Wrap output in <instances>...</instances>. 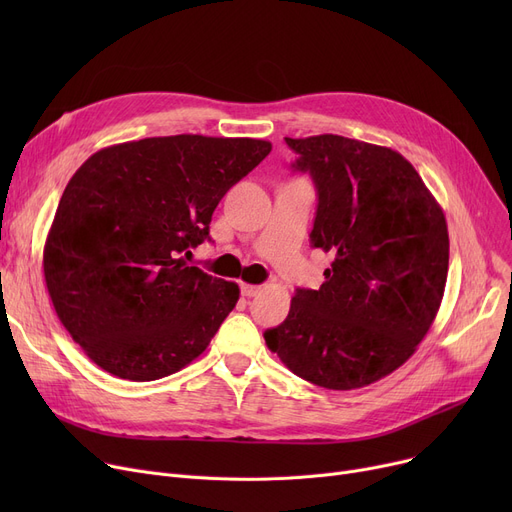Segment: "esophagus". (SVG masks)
I'll list each match as a JSON object with an SVG mask.
<instances>
[{
	"label": "esophagus",
	"mask_w": 512,
	"mask_h": 512,
	"mask_svg": "<svg viewBox=\"0 0 512 512\" xmlns=\"http://www.w3.org/2000/svg\"><path fill=\"white\" fill-rule=\"evenodd\" d=\"M240 292H242V297L251 299V297H255V294H259V292H261V286H255V284H242V286H240Z\"/></svg>",
	"instance_id": "esophagus-1"
}]
</instances>
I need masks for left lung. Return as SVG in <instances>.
Wrapping results in <instances>:
<instances>
[{
    "label": "left lung",
    "instance_id": "obj_1",
    "mask_svg": "<svg viewBox=\"0 0 512 512\" xmlns=\"http://www.w3.org/2000/svg\"><path fill=\"white\" fill-rule=\"evenodd\" d=\"M286 145L317 188L313 247L336 257L319 290L297 288L263 338L299 378L363 388L405 363L434 324L448 276L444 211L390 147L338 134Z\"/></svg>",
    "mask_w": 512,
    "mask_h": 512
}]
</instances>
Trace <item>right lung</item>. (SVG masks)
I'll return each mask as SVG.
<instances>
[{"mask_svg":"<svg viewBox=\"0 0 512 512\" xmlns=\"http://www.w3.org/2000/svg\"><path fill=\"white\" fill-rule=\"evenodd\" d=\"M270 141L151 137L93 153L70 178L43 274L62 326L103 371L130 382L195 361L238 301V284L188 265L211 215Z\"/></svg>","mask_w":512,"mask_h":512,"instance_id":"add662e5","label":"right lung"}]
</instances>
